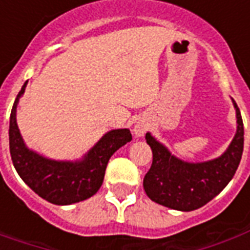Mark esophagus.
<instances>
[{"mask_svg": "<svg viewBox=\"0 0 250 250\" xmlns=\"http://www.w3.org/2000/svg\"><path fill=\"white\" fill-rule=\"evenodd\" d=\"M148 128V125H147L146 122H143V120H139V122H136L135 125H134V134L135 136H143L145 135V132Z\"/></svg>", "mask_w": 250, "mask_h": 250, "instance_id": "34e87169", "label": "esophagus"}]
</instances>
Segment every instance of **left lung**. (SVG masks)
I'll return each mask as SVG.
<instances>
[{
    "mask_svg": "<svg viewBox=\"0 0 250 250\" xmlns=\"http://www.w3.org/2000/svg\"><path fill=\"white\" fill-rule=\"evenodd\" d=\"M237 130L230 145L218 158L188 162L175 157L151 132L146 142L152 150V165L143 179L147 197L157 204L179 210L199 209L217 197L236 174L244 150V123L236 102Z\"/></svg>",
    "mask_w": 250,
    "mask_h": 250,
    "instance_id": "1",
    "label": "left lung"
}]
</instances>
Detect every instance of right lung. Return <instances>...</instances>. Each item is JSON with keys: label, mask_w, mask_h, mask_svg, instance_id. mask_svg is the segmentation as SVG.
<instances>
[{"label": "right lung", "mask_w": 250, "mask_h": 250, "mask_svg": "<svg viewBox=\"0 0 250 250\" xmlns=\"http://www.w3.org/2000/svg\"><path fill=\"white\" fill-rule=\"evenodd\" d=\"M28 82L14 100L9 123V146L14 168L41 198L55 205H72L98 193L109 158L132 139L128 128L105 132L80 159L56 161L30 150L17 125V105Z\"/></svg>", "instance_id": "obj_1"}]
</instances>
